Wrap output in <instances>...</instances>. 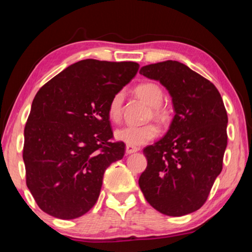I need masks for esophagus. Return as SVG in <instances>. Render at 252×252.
<instances>
[{
    "label": "esophagus",
    "mask_w": 252,
    "mask_h": 252,
    "mask_svg": "<svg viewBox=\"0 0 252 252\" xmlns=\"http://www.w3.org/2000/svg\"><path fill=\"white\" fill-rule=\"evenodd\" d=\"M136 151H139V148L132 147V146H126V155H131V153H134V152H136Z\"/></svg>",
    "instance_id": "obj_1"
}]
</instances>
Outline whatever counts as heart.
Here are the masks:
<instances>
[{
	"label": "heart",
	"mask_w": 252,
	"mask_h": 252,
	"mask_svg": "<svg viewBox=\"0 0 252 252\" xmlns=\"http://www.w3.org/2000/svg\"><path fill=\"white\" fill-rule=\"evenodd\" d=\"M135 93L139 97L147 102L152 106V114L157 119H163L165 117V111L161 108L162 100H163V91L160 85L152 82H147L139 84L135 88ZM122 105H123V92H118L112 96L109 106L108 113L109 118L114 122H119L122 117ZM159 134V129L153 123H149L146 126H126L119 129L114 133L118 141L126 143V146L138 147L146 144L157 138Z\"/></svg>",
	"instance_id": "b5f03b06"
}]
</instances>
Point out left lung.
Returning a JSON list of instances; mask_svg holds the SVG:
<instances>
[{
  "label": "left lung",
  "instance_id": "obj_1",
  "mask_svg": "<svg viewBox=\"0 0 252 252\" xmlns=\"http://www.w3.org/2000/svg\"><path fill=\"white\" fill-rule=\"evenodd\" d=\"M140 74L167 89L176 113L163 138L143 149L148 165L140 189L163 215L197 211L222 170L228 140L222 97L210 81L178 61L142 66Z\"/></svg>",
  "mask_w": 252,
  "mask_h": 252
}]
</instances>
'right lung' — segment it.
<instances>
[{
  "mask_svg": "<svg viewBox=\"0 0 252 252\" xmlns=\"http://www.w3.org/2000/svg\"><path fill=\"white\" fill-rule=\"evenodd\" d=\"M138 70L135 62L82 60L36 93L24 127L23 161L41 210L69 220L94 206L106 168L125 156V143L110 141L108 106Z\"/></svg>",
  "mask_w": 252,
  "mask_h": 252,
  "instance_id": "obj_1",
  "label": "right lung"
}]
</instances>
